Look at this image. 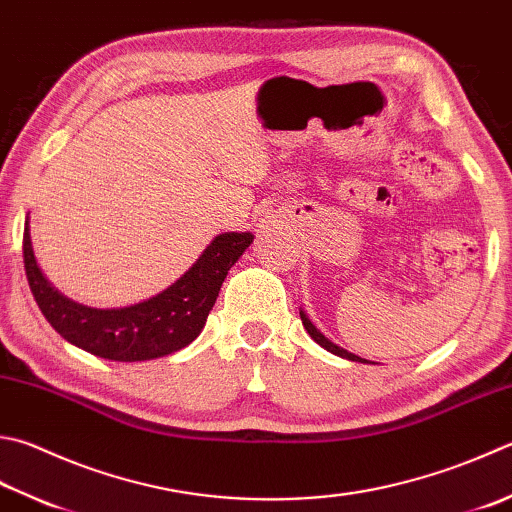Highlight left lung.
I'll return each instance as SVG.
<instances>
[{"label":"left lung","mask_w":512,"mask_h":512,"mask_svg":"<svg viewBox=\"0 0 512 512\" xmlns=\"http://www.w3.org/2000/svg\"><path fill=\"white\" fill-rule=\"evenodd\" d=\"M301 321H303V327L307 330V334L312 336V339L321 345V347H325L327 352H332V354H336V356H341V359H347V361H359V363H368L365 359H361V356H356V354H352V352H347V350H343V347H339V345H334L330 339H325V336L316 330V327L312 325V321L310 318H307V314L301 310Z\"/></svg>","instance_id":"1"}]
</instances>
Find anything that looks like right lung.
<instances>
[{"instance_id": "add662e5", "label": "right lung", "mask_w": 512, "mask_h": 512, "mask_svg": "<svg viewBox=\"0 0 512 512\" xmlns=\"http://www.w3.org/2000/svg\"><path fill=\"white\" fill-rule=\"evenodd\" d=\"M254 236L227 231L165 292L120 310H95L62 296L46 281L24 227V269L28 287L46 321L69 343L109 361H149L187 347L205 327L227 272Z\"/></svg>"}]
</instances>
